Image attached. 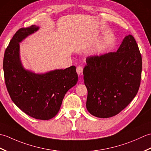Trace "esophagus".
I'll return each mask as SVG.
<instances>
[{"mask_svg": "<svg viewBox=\"0 0 151 151\" xmlns=\"http://www.w3.org/2000/svg\"><path fill=\"white\" fill-rule=\"evenodd\" d=\"M76 72H77L78 75L79 76H81L83 74V68L81 66H78L76 67Z\"/></svg>", "mask_w": 151, "mask_h": 151, "instance_id": "1", "label": "esophagus"}]
</instances>
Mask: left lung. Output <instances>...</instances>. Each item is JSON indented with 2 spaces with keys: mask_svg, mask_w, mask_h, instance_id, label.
Here are the masks:
<instances>
[{
  "mask_svg": "<svg viewBox=\"0 0 151 151\" xmlns=\"http://www.w3.org/2000/svg\"><path fill=\"white\" fill-rule=\"evenodd\" d=\"M86 61L88 111L100 118L118 114L135 97L140 86L142 59L134 37H125L117 52L90 56Z\"/></svg>",
  "mask_w": 151,
  "mask_h": 151,
  "instance_id": "obj_1",
  "label": "left lung"
}]
</instances>
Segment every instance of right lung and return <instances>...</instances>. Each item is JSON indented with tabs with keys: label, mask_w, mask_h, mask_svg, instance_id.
<instances>
[{
	"label": "right lung",
	"mask_w": 151,
	"mask_h": 151,
	"mask_svg": "<svg viewBox=\"0 0 151 151\" xmlns=\"http://www.w3.org/2000/svg\"><path fill=\"white\" fill-rule=\"evenodd\" d=\"M38 29L32 25L17 31L5 50L3 69L6 88L15 104L32 117L49 120L59 111L65 93L77 83L78 75L74 65L44 74L22 67L19 43Z\"/></svg>",
	"instance_id": "1"
}]
</instances>
